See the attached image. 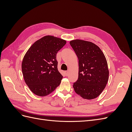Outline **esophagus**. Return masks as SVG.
<instances>
[{
	"instance_id": "34e87169",
	"label": "esophagus",
	"mask_w": 132,
	"mask_h": 132,
	"mask_svg": "<svg viewBox=\"0 0 132 132\" xmlns=\"http://www.w3.org/2000/svg\"><path fill=\"white\" fill-rule=\"evenodd\" d=\"M68 75H69V71H65V75L68 76Z\"/></svg>"
}]
</instances>
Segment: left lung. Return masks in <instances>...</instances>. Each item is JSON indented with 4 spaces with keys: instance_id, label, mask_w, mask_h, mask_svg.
I'll use <instances>...</instances> for the list:
<instances>
[{
    "instance_id": "1",
    "label": "left lung",
    "mask_w": 132,
    "mask_h": 132,
    "mask_svg": "<svg viewBox=\"0 0 132 132\" xmlns=\"http://www.w3.org/2000/svg\"><path fill=\"white\" fill-rule=\"evenodd\" d=\"M79 60L78 79L73 83L75 93L84 98H96L105 88L109 71L106 59L100 48L91 42L71 41Z\"/></svg>"
}]
</instances>
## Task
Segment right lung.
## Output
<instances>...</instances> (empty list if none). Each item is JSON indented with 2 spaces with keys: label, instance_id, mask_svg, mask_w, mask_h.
<instances>
[{
  "label": "right lung",
  "instance_id": "add662e5",
  "mask_svg": "<svg viewBox=\"0 0 132 132\" xmlns=\"http://www.w3.org/2000/svg\"><path fill=\"white\" fill-rule=\"evenodd\" d=\"M66 44L62 39L46 36L36 41L23 57L22 71L31 91L47 96L59 85L63 76L58 70L57 53Z\"/></svg>",
  "mask_w": 132,
  "mask_h": 132
}]
</instances>
